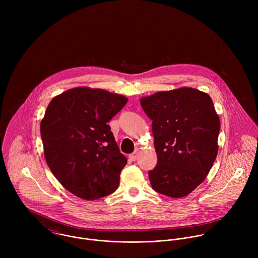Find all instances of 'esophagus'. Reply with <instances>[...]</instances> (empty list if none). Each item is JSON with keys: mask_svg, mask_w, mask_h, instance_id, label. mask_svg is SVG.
Masks as SVG:
<instances>
[{"mask_svg": "<svg viewBox=\"0 0 258 258\" xmlns=\"http://www.w3.org/2000/svg\"><path fill=\"white\" fill-rule=\"evenodd\" d=\"M137 158H138V152H134V153H132V154L129 155V159H130L131 161H136Z\"/></svg>", "mask_w": 258, "mask_h": 258, "instance_id": "34e87169", "label": "esophagus"}]
</instances>
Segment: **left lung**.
<instances>
[{
	"label": "left lung",
	"instance_id": "8db88e82",
	"mask_svg": "<svg viewBox=\"0 0 258 258\" xmlns=\"http://www.w3.org/2000/svg\"><path fill=\"white\" fill-rule=\"evenodd\" d=\"M152 120L157 166L149 172L154 190L184 198L202 184L219 151L221 121L211 96L191 87L159 91L140 99Z\"/></svg>",
	"mask_w": 258,
	"mask_h": 258
}]
</instances>
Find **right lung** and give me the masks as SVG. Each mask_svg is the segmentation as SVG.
Listing matches in <instances>:
<instances>
[{"label":"right lung","mask_w":258,"mask_h":258,"mask_svg":"<svg viewBox=\"0 0 258 258\" xmlns=\"http://www.w3.org/2000/svg\"><path fill=\"white\" fill-rule=\"evenodd\" d=\"M127 101L121 94L81 86L49 102L40 122L44 158L74 196L93 201L117 189L127 159L107 123Z\"/></svg>","instance_id":"add662e5"}]
</instances>
